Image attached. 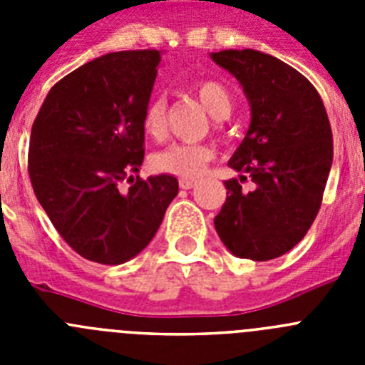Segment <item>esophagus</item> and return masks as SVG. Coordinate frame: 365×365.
Returning <instances> with one entry per match:
<instances>
[{
  "label": "esophagus",
  "mask_w": 365,
  "mask_h": 365,
  "mask_svg": "<svg viewBox=\"0 0 365 365\" xmlns=\"http://www.w3.org/2000/svg\"><path fill=\"white\" fill-rule=\"evenodd\" d=\"M179 186L182 190H190V188H193V186H195V180H192V179H180L179 180Z\"/></svg>",
  "instance_id": "obj_1"
}]
</instances>
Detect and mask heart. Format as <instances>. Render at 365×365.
Instances as JSON below:
<instances>
[{
    "label": "heart",
    "instance_id": "1",
    "mask_svg": "<svg viewBox=\"0 0 365 365\" xmlns=\"http://www.w3.org/2000/svg\"><path fill=\"white\" fill-rule=\"evenodd\" d=\"M193 93L205 109L215 118L217 125L221 120L230 117L234 109V96L225 83L214 78L199 80L193 86ZM140 125L148 138L160 143L166 137V100L163 95L151 96L146 102L140 115ZM214 159V150L206 144H172L166 150L159 151L151 157V166L155 172L179 179H195L205 172L208 163Z\"/></svg>",
    "mask_w": 365,
    "mask_h": 365
}]
</instances>
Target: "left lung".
Masks as SVG:
<instances>
[{
	"label": "left lung",
	"instance_id": "obj_1",
	"mask_svg": "<svg viewBox=\"0 0 365 365\" xmlns=\"http://www.w3.org/2000/svg\"><path fill=\"white\" fill-rule=\"evenodd\" d=\"M250 102L252 122L228 166L227 201L214 225L234 256L269 261L305 237L333 164V131L320 95L302 73L254 49L212 53ZM257 185L245 192L246 175Z\"/></svg>",
	"mask_w": 365,
	"mask_h": 365
}]
</instances>
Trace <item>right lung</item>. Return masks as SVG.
<instances>
[{"instance_id": "1", "label": "right lung", "mask_w": 365, "mask_h": 365, "mask_svg": "<svg viewBox=\"0 0 365 365\" xmlns=\"http://www.w3.org/2000/svg\"><path fill=\"white\" fill-rule=\"evenodd\" d=\"M159 63L155 49L83 63L51 87L32 124V190L66 243L95 263L120 265L143 252L179 192L173 175H135Z\"/></svg>"}]
</instances>
